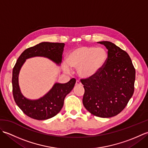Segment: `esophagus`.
Masks as SVG:
<instances>
[{"instance_id": "34e87169", "label": "esophagus", "mask_w": 148, "mask_h": 148, "mask_svg": "<svg viewBox=\"0 0 148 148\" xmlns=\"http://www.w3.org/2000/svg\"><path fill=\"white\" fill-rule=\"evenodd\" d=\"M76 85H81V83L80 82V81L79 80H77L76 82Z\"/></svg>"}]
</instances>
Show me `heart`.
<instances>
[{"mask_svg":"<svg viewBox=\"0 0 148 148\" xmlns=\"http://www.w3.org/2000/svg\"><path fill=\"white\" fill-rule=\"evenodd\" d=\"M107 59V53L102 48L82 46L74 49L69 55L67 63L69 67L77 69L80 76L89 77L98 72ZM66 71H69V67H64Z\"/></svg>","mask_w":148,"mask_h":148,"instance_id":"1","label":"heart"}]
</instances>
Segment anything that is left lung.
<instances>
[{"label": "left lung", "instance_id": "obj_1", "mask_svg": "<svg viewBox=\"0 0 148 148\" xmlns=\"http://www.w3.org/2000/svg\"><path fill=\"white\" fill-rule=\"evenodd\" d=\"M99 42L108 49V58L96 74L81 79L83 103L94 116L110 118L121 112L132 97L136 69L126 51L111 42Z\"/></svg>", "mask_w": 148, "mask_h": 148}]
</instances>
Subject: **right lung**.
Instances as JSON below:
<instances>
[{
    "label": "right lung",
    "instance_id": "add662e5",
    "mask_svg": "<svg viewBox=\"0 0 148 148\" xmlns=\"http://www.w3.org/2000/svg\"><path fill=\"white\" fill-rule=\"evenodd\" d=\"M64 43L43 42L26 49L19 56L12 69V94L17 106L30 118L45 120L54 117L61 111L66 95L73 89L76 79L72 78L67 83H56L42 98L36 100L26 99L22 95L18 84V74L26 59L34 56H44L59 64L62 62Z\"/></svg>",
    "mask_w": 148,
    "mask_h": 148
}]
</instances>
